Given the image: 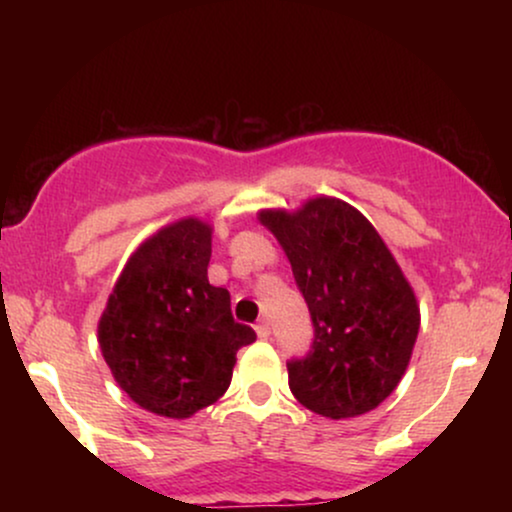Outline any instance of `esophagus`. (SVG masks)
I'll use <instances>...</instances> for the list:
<instances>
[{
  "mask_svg": "<svg viewBox=\"0 0 512 512\" xmlns=\"http://www.w3.org/2000/svg\"><path fill=\"white\" fill-rule=\"evenodd\" d=\"M255 332H257V337H260V339H267V337H269V332H272V330H269V322H267V320H260V322H257V325H255Z\"/></svg>",
  "mask_w": 512,
  "mask_h": 512,
  "instance_id": "1",
  "label": "esophagus"
}]
</instances>
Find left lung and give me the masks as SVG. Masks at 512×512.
<instances>
[{"label": "left lung", "instance_id": "obj_1", "mask_svg": "<svg viewBox=\"0 0 512 512\" xmlns=\"http://www.w3.org/2000/svg\"><path fill=\"white\" fill-rule=\"evenodd\" d=\"M257 219L284 248L313 317V349L289 363L293 397L334 421L375 409L407 373L421 325L402 267L344 199L322 195Z\"/></svg>", "mask_w": 512, "mask_h": 512}]
</instances>
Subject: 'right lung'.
<instances>
[{"label":"right lung","mask_w":512,"mask_h":512,"mask_svg":"<svg viewBox=\"0 0 512 512\" xmlns=\"http://www.w3.org/2000/svg\"><path fill=\"white\" fill-rule=\"evenodd\" d=\"M211 226L187 216L146 238L117 276L98 320V344L134 404L190 419L228 390L240 346L257 339L211 286Z\"/></svg>","instance_id":"right-lung-1"}]
</instances>
